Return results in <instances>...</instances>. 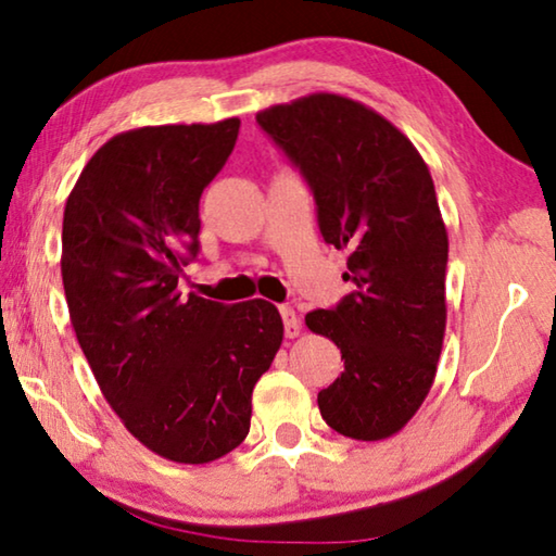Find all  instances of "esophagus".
<instances>
[{"label": "esophagus", "instance_id": "obj_1", "mask_svg": "<svg viewBox=\"0 0 556 556\" xmlns=\"http://www.w3.org/2000/svg\"><path fill=\"white\" fill-rule=\"evenodd\" d=\"M280 315H283V327H286V338H298L300 334V317L295 315L293 307L280 305Z\"/></svg>", "mask_w": 556, "mask_h": 556}]
</instances>
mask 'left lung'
<instances>
[{
	"mask_svg": "<svg viewBox=\"0 0 556 556\" xmlns=\"http://www.w3.org/2000/svg\"><path fill=\"white\" fill-rule=\"evenodd\" d=\"M256 121L311 185L323 239L348 251L354 290L305 315L344 359L317 406L348 439L384 441L429 396L445 334L448 233L429 165L384 115L338 93L270 105Z\"/></svg>",
	"mask_w": 556,
	"mask_h": 556,
	"instance_id": "left-lung-1",
	"label": "left lung"
}]
</instances>
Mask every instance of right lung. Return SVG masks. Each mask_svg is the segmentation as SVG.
<instances>
[{
    "instance_id": "right-lung-1",
    "label": "right lung",
    "mask_w": 556,
    "mask_h": 556,
    "mask_svg": "<svg viewBox=\"0 0 556 556\" xmlns=\"http://www.w3.org/2000/svg\"><path fill=\"white\" fill-rule=\"evenodd\" d=\"M239 117L115 135L63 208L71 325L105 402L157 456L202 466L251 429V394L283 342L268 300L222 305L177 288L199 251V199Z\"/></svg>"
}]
</instances>
